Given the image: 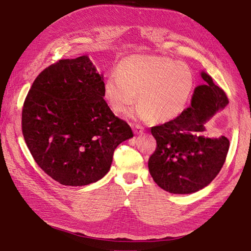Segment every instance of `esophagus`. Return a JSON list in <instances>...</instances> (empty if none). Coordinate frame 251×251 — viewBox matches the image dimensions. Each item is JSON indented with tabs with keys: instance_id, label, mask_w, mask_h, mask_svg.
<instances>
[{
	"instance_id": "esophagus-1",
	"label": "esophagus",
	"mask_w": 251,
	"mask_h": 251,
	"mask_svg": "<svg viewBox=\"0 0 251 251\" xmlns=\"http://www.w3.org/2000/svg\"><path fill=\"white\" fill-rule=\"evenodd\" d=\"M133 131H135L136 135H142V133L144 132V128L138 125V126H136L135 129H133Z\"/></svg>"
}]
</instances>
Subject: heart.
<instances>
[{"label": "heart", "mask_w": 251, "mask_h": 251, "mask_svg": "<svg viewBox=\"0 0 251 251\" xmlns=\"http://www.w3.org/2000/svg\"><path fill=\"white\" fill-rule=\"evenodd\" d=\"M194 87L195 77L187 64L165 56L130 55L107 77L103 98L115 113L124 114L138 94V118L165 123L184 111Z\"/></svg>", "instance_id": "1"}]
</instances>
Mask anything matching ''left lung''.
Wrapping results in <instances>:
<instances>
[{
  "label": "left lung",
  "mask_w": 251,
  "mask_h": 251,
  "mask_svg": "<svg viewBox=\"0 0 251 251\" xmlns=\"http://www.w3.org/2000/svg\"><path fill=\"white\" fill-rule=\"evenodd\" d=\"M205 84L197 86L191 106L177 118L151 128L157 148L149 159L155 183L171 194L187 195L212 182L223 168L230 142L205 135V123L229 103L211 75L201 73Z\"/></svg>",
  "instance_id": "8db88e82"
}]
</instances>
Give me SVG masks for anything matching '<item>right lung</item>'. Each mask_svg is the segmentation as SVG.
Segmentation results:
<instances>
[{"mask_svg": "<svg viewBox=\"0 0 251 251\" xmlns=\"http://www.w3.org/2000/svg\"><path fill=\"white\" fill-rule=\"evenodd\" d=\"M103 75L82 55L40 73L22 109V133L36 164L56 182L84 186L102 178L114 150L133 137L103 99Z\"/></svg>", "mask_w": 251, "mask_h": 251, "instance_id": "obj_1", "label": "right lung"}]
</instances>
